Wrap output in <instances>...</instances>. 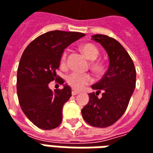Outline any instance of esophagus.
<instances>
[{
    "instance_id": "obj_1",
    "label": "esophagus",
    "mask_w": 153,
    "mask_h": 153,
    "mask_svg": "<svg viewBox=\"0 0 153 153\" xmlns=\"http://www.w3.org/2000/svg\"><path fill=\"white\" fill-rule=\"evenodd\" d=\"M80 91H78V90H75V89H72V95H76L78 94H79Z\"/></svg>"
}]
</instances>
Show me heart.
Returning <instances> with one entry per match:
<instances>
[{"label":"heart","instance_id":"b5f03b06","mask_svg":"<svg viewBox=\"0 0 153 153\" xmlns=\"http://www.w3.org/2000/svg\"><path fill=\"white\" fill-rule=\"evenodd\" d=\"M81 51L85 55V57L88 59H89L90 61H94L99 57V51L93 44L87 43L81 46ZM66 58H67V52L65 51L62 54L61 59H60V63L62 65H64L65 64ZM91 69L95 74H100L104 71V66L101 62H95L94 64H92ZM66 81L72 88L79 89L81 88L84 87V85L92 83L93 78L88 74L71 73L67 75Z\"/></svg>","mask_w":153,"mask_h":153}]
</instances>
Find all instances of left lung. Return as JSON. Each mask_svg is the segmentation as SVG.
Segmentation results:
<instances>
[{"label": "left lung", "mask_w": 153, "mask_h": 153, "mask_svg": "<svg viewBox=\"0 0 153 153\" xmlns=\"http://www.w3.org/2000/svg\"><path fill=\"white\" fill-rule=\"evenodd\" d=\"M108 55L109 65L101 80L92 85L96 93L89 94V101L81 111L84 121L96 128L115 123L128 108L136 86V69L128 53L114 38L94 35ZM101 92V97L97 95Z\"/></svg>", "instance_id": "1"}]
</instances>
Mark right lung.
Listing matches in <instances>:
<instances>
[{
    "mask_svg": "<svg viewBox=\"0 0 153 153\" xmlns=\"http://www.w3.org/2000/svg\"><path fill=\"white\" fill-rule=\"evenodd\" d=\"M85 35L80 32L53 30L38 36L23 52L17 70V96L23 113L39 128L51 130L62 122L63 106L71 97L64 84L54 92L49 84L65 81L56 74L64 50Z\"/></svg>",
    "mask_w": 153,
    "mask_h": 153,
    "instance_id": "obj_1",
    "label": "right lung"
}]
</instances>
